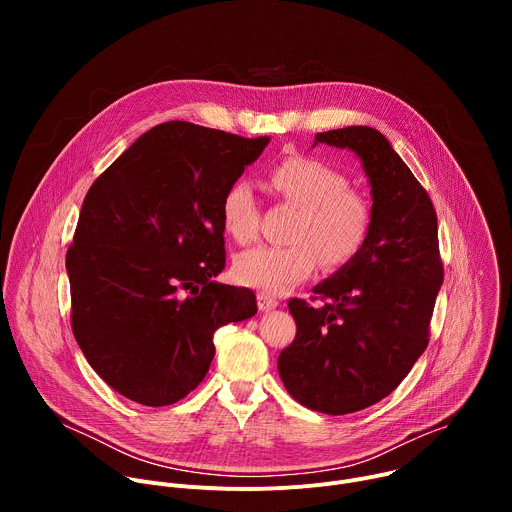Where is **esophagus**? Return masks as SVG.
<instances>
[{
	"label": "esophagus",
	"mask_w": 512,
	"mask_h": 512,
	"mask_svg": "<svg viewBox=\"0 0 512 512\" xmlns=\"http://www.w3.org/2000/svg\"><path fill=\"white\" fill-rule=\"evenodd\" d=\"M257 306H259L261 312H269V310H275L279 306V302L273 296L265 294V291H259V294H257Z\"/></svg>",
	"instance_id": "1"
}]
</instances>
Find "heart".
I'll return each mask as SVG.
<instances>
[{
	"instance_id": "obj_1",
	"label": "heart",
	"mask_w": 512,
	"mask_h": 512,
	"mask_svg": "<svg viewBox=\"0 0 512 512\" xmlns=\"http://www.w3.org/2000/svg\"><path fill=\"white\" fill-rule=\"evenodd\" d=\"M269 184L283 200L300 206L289 231L294 243L239 253L233 263L237 283L265 294H287L316 273L320 259L330 267L344 265L367 241L369 202L348 188V178L334 166L308 156H289L271 168ZM221 223L239 245L257 237V204L247 180H237L225 190Z\"/></svg>"
}]
</instances>
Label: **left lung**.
Listing matches in <instances>:
<instances>
[{"label": "left lung", "instance_id": "obj_1", "mask_svg": "<svg viewBox=\"0 0 512 512\" xmlns=\"http://www.w3.org/2000/svg\"><path fill=\"white\" fill-rule=\"evenodd\" d=\"M318 143L360 160L371 229L350 261L314 285L328 304H287L298 332L277 371L304 407L344 415L385 399L423 354L444 267L433 204L381 131L352 125L316 133Z\"/></svg>", "mask_w": 512, "mask_h": 512}]
</instances>
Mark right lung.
Here are the masks:
<instances>
[{
  "label": "right lung",
  "mask_w": 512,
  "mask_h": 512,
  "mask_svg": "<svg viewBox=\"0 0 512 512\" xmlns=\"http://www.w3.org/2000/svg\"><path fill=\"white\" fill-rule=\"evenodd\" d=\"M186 121L143 133L95 180L66 253L72 332L123 397L162 407L208 373L214 330L257 314L225 269L221 198L267 148Z\"/></svg>",
  "instance_id": "1"
}]
</instances>
